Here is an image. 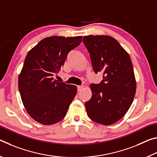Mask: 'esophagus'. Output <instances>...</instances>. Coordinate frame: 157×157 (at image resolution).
<instances>
[{"label":"esophagus","mask_w":157,"mask_h":157,"mask_svg":"<svg viewBox=\"0 0 157 157\" xmlns=\"http://www.w3.org/2000/svg\"><path fill=\"white\" fill-rule=\"evenodd\" d=\"M77 88H78V91H82V89L84 88V86L83 85H79V86H78Z\"/></svg>","instance_id":"obj_1"}]
</instances>
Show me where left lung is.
I'll return each mask as SVG.
<instances>
[{
  "instance_id": "1",
  "label": "left lung",
  "mask_w": 157,
  "mask_h": 157,
  "mask_svg": "<svg viewBox=\"0 0 157 157\" xmlns=\"http://www.w3.org/2000/svg\"><path fill=\"white\" fill-rule=\"evenodd\" d=\"M95 73H103L100 84H91L92 97L85 102L87 115L104 125L125 115L134 100L136 82L131 59L118 41L107 35L84 36Z\"/></svg>"
}]
</instances>
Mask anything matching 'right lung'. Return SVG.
Here are the masks:
<instances>
[{
  "mask_svg": "<svg viewBox=\"0 0 157 157\" xmlns=\"http://www.w3.org/2000/svg\"><path fill=\"white\" fill-rule=\"evenodd\" d=\"M82 40V36H52L28 52L18 76V90L28 113L38 123L50 125L66 115L77 87L57 82L52 75L59 72L68 52Z\"/></svg>",
  "mask_w": 157,
  "mask_h": 157,
  "instance_id": "1",
  "label": "right lung"
}]
</instances>
